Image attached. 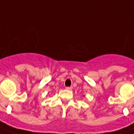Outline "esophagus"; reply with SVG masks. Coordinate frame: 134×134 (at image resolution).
Listing matches in <instances>:
<instances>
[{
	"label": "esophagus",
	"instance_id": "esophagus-1",
	"mask_svg": "<svg viewBox=\"0 0 134 134\" xmlns=\"http://www.w3.org/2000/svg\"><path fill=\"white\" fill-rule=\"evenodd\" d=\"M66 89L68 90H71L72 89V87H67V88H66Z\"/></svg>",
	"mask_w": 134,
	"mask_h": 134
}]
</instances>
